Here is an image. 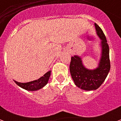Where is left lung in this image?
Masks as SVG:
<instances>
[{"instance_id":"obj_1","label":"left lung","mask_w":121,"mask_h":121,"mask_svg":"<svg viewBox=\"0 0 121 121\" xmlns=\"http://www.w3.org/2000/svg\"><path fill=\"white\" fill-rule=\"evenodd\" d=\"M96 34L101 39V56L98 67L91 70L86 68L82 58L78 56L71 57L70 73L76 86L86 91L95 90L100 86L106 78L110 70L109 46L104 32L95 23Z\"/></svg>"}]
</instances>
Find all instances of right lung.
Returning <instances> with one entry per match:
<instances>
[{
  "mask_svg": "<svg viewBox=\"0 0 121 121\" xmlns=\"http://www.w3.org/2000/svg\"><path fill=\"white\" fill-rule=\"evenodd\" d=\"M50 73H51V71H48L47 73H45L40 78L34 80V81L26 82V83H21L15 80H14V82L19 86L22 87V89L30 91H37L43 88L45 86L47 85L50 76Z\"/></svg>",
  "mask_w": 121,
  "mask_h": 121,
  "instance_id": "right-lung-1",
  "label": "right lung"
}]
</instances>
